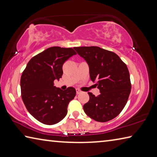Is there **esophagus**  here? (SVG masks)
<instances>
[{
	"label": "esophagus",
	"mask_w": 157,
	"mask_h": 157,
	"mask_svg": "<svg viewBox=\"0 0 157 157\" xmlns=\"http://www.w3.org/2000/svg\"><path fill=\"white\" fill-rule=\"evenodd\" d=\"M80 93H81L80 90H79V89H76V94H80Z\"/></svg>",
	"instance_id": "obj_1"
}]
</instances>
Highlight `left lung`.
<instances>
[{
  "mask_svg": "<svg viewBox=\"0 0 157 157\" xmlns=\"http://www.w3.org/2000/svg\"><path fill=\"white\" fill-rule=\"evenodd\" d=\"M89 66L90 78L96 82L100 94L89 92L84 112L94 121H109L120 114L126 105L132 84L127 65L113 52L98 46L75 47Z\"/></svg>",
  "mask_w": 157,
  "mask_h": 157,
  "instance_id": "1",
  "label": "left lung"
}]
</instances>
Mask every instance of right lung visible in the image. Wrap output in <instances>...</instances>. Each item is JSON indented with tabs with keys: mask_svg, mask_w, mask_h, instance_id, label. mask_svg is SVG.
Here are the masks:
<instances>
[{
	"mask_svg": "<svg viewBox=\"0 0 157 157\" xmlns=\"http://www.w3.org/2000/svg\"><path fill=\"white\" fill-rule=\"evenodd\" d=\"M76 54L71 48H49L32 58L23 71L21 98L28 112L41 123L56 124L67 114L76 91L73 87L56 88L54 80L62 78L63 63Z\"/></svg>",
	"mask_w": 157,
	"mask_h": 157,
	"instance_id": "right-lung-1",
	"label": "right lung"
}]
</instances>
